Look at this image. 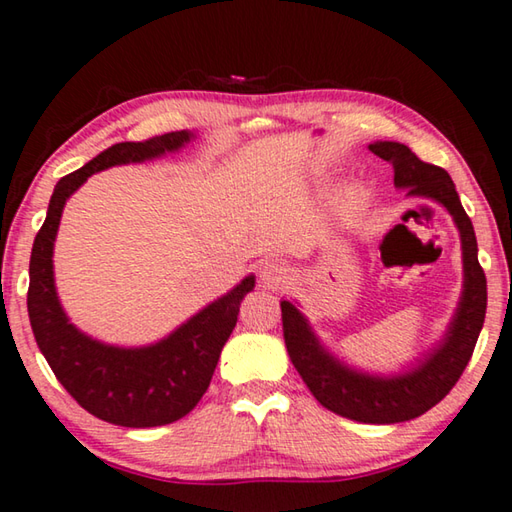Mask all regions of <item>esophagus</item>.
<instances>
[{
	"instance_id": "esophagus-1",
	"label": "esophagus",
	"mask_w": 512,
	"mask_h": 512,
	"mask_svg": "<svg viewBox=\"0 0 512 512\" xmlns=\"http://www.w3.org/2000/svg\"><path fill=\"white\" fill-rule=\"evenodd\" d=\"M286 277V266L284 262H280V259H266V262H262V266H259V282H262L264 286H280L284 282Z\"/></svg>"
}]
</instances>
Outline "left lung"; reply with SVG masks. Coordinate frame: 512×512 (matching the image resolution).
<instances>
[{
    "label": "left lung",
    "instance_id": "8db88e82",
    "mask_svg": "<svg viewBox=\"0 0 512 512\" xmlns=\"http://www.w3.org/2000/svg\"><path fill=\"white\" fill-rule=\"evenodd\" d=\"M380 159L394 165V183L407 194L443 203L461 232L463 297L443 345L405 376L374 378L358 374L333 360L291 302H282V329L286 351L306 387L327 410L358 423H401L432 410L457 385L475 351L486 318V273L477 257V237L463 210L450 174L425 163L407 145L380 141L369 145Z\"/></svg>",
    "mask_w": 512,
    "mask_h": 512
}]
</instances>
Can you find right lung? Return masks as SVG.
Segmentation results:
<instances>
[{"instance_id":"1","label":"right lung","mask_w":512,"mask_h":512,"mask_svg":"<svg viewBox=\"0 0 512 512\" xmlns=\"http://www.w3.org/2000/svg\"><path fill=\"white\" fill-rule=\"evenodd\" d=\"M190 136V132H170L138 143H116L80 170L62 176L33 241L26 304L35 342L71 398L100 421L123 427H156L179 421L192 412L206 394L221 349L235 329L239 304L255 286V277H246L228 295L176 329L170 338L143 349L107 347L87 338L67 320L58 302L51 257L69 194L94 172L179 150Z\"/></svg>"}]
</instances>
